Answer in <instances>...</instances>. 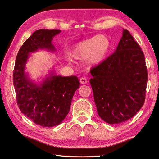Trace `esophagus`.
<instances>
[{
  "instance_id": "esophagus-1",
  "label": "esophagus",
  "mask_w": 159,
  "mask_h": 159,
  "mask_svg": "<svg viewBox=\"0 0 159 159\" xmlns=\"http://www.w3.org/2000/svg\"><path fill=\"white\" fill-rule=\"evenodd\" d=\"M80 82L82 84H87V80L84 77H82V78H80Z\"/></svg>"
}]
</instances>
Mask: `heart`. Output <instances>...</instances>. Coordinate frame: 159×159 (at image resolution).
I'll return each mask as SVG.
<instances>
[{
  "label": "heart",
  "mask_w": 159,
  "mask_h": 159,
  "mask_svg": "<svg viewBox=\"0 0 159 159\" xmlns=\"http://www.w3.org/2000/svg\"><path fill=\"white\" fill-rule=\"evenodd\" d=\"M110 48L111 42L106 36L97 35L75 43L70 48L69 56L75 60L85 58L87 65L95 66L105 60Z\"/></svg>",
  "instance_id": "heart-1"
}]
</instances>
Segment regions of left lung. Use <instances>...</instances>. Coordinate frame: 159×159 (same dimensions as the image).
I'll return each instance as SVG.
<instances>
[{
	"label": "left lung",
	"mask_w": 159,
	"mask_h": 159,
	"mask_svg": "<svg viewBox=\"0 0 159 159\" xmlns=\"http://www.w3.org/2000/svg\"><path fill=\"white\" fill-rule=\"evenodd\" d=\"M91 74L97 113L106 123L128 120L144 105L148 78L144 55L127 30L115 52Z\"/></svg>",
	"instance_id": "1"
}]
</instances>
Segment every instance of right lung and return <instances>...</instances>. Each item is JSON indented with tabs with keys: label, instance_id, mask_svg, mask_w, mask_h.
Wrapping results in <instances>:
<instances>
[{
	"label": "right lung",
	"instance_id": "1",
	"mask_svg": "<svg viewBox=\"0 0 159 159\" xmlns=\"http://www.w3.org/2000/svg\"><path fill=\"white\" fill-rule=\"evenodd\" d=\"M61 32L36 30L22 46L15 60L13 84L20 110L34 123L43 127H53L62 123L69 113L72 97L80 84L76 76L62 77L54 70L49 71L41 82H36L25 71L30 53L39 49L56 51L52 41Z\"/></svg>",
	"mask_w": 159,
	"mask_h": 159
}]
</instances>
